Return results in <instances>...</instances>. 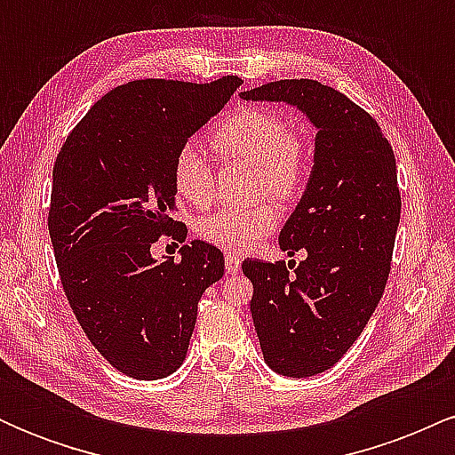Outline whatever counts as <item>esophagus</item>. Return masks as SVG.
I'll return each instance as SVG.
<instances>
[{
    "label": "esophagus",
    "mask_w": 455,
    "mask_h": 455,
    "mask_svg": "<svg viewBox=\"0 0 455 455\" xmlns=\"http://www.w3.org/2000/svg\"><path fill=\"white\" fill-rule=\"evenodd\" d=\"M224 267H227L228 274H239V269H242V257L228 252L227 257H224Z\"/></svg>",
    "instance_id": "esophagus-1"
}]
</instances>
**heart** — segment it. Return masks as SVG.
Segmentation results:
<instances>
[{
    "label": "heart",
    "mask_w": 455,
    "mask_h": 455,
    "mask_svg": "<svg viewBox=\"0 0 455 455\" xmlns=\"http://www.w3.org/2000/svg\"><path fill=\"white\" fill-rule=\"evenodd\" d=\"M212 148L222 160L245 162L257 169V195L293 201L306 177V145L284 117L267 108H242L222 119L212 132ZM212 162L198 145L188 143L173 162V186L188 205L207 207L213 198ZM280 220L274 203L250 207H222L196 222L205 242L228 252H248Z\"/></svg>",
    "instance_id": "obj_1"
}]
</instances>
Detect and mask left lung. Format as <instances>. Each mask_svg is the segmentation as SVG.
<instances>
[{
	"mask_svg": "<svg viewBox=\"0 0 455 455\" xmlns=\"http://www.w3.org/2000/svg\"><path fill=\"white\" fill-rule=\"evenodd\" d=\"M239 98L286 102L316 128L315 164L278 239L291 257H307L295 274L284 263L242 265L265 362L282 377H315L362 336L387 284L400 222L394 149L362 107L318 81L286 78Z\"/></svg>",
	"mask_w": 455,
	"mask_h": 455,
	"instance_id": "8db88e82",
	"label": "left lung"
}]
</instances>
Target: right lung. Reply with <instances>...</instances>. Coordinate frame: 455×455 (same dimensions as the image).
<instances>
[{
  "label": "right lung",
  "instance_id": "1",
  "mask_svg": "<svg viewBox=\"0 0 455 455\" xmlns=\"http://www.w3.org/2000/svg\"><path fill=\"white\" fill-rule=\"evenodd\" d=\"M239 76L148 78L115 87L76 124L53 166L49 235L64 293L98 353L119 372L156 380L186 359L196 307L224 274L218 248L195 239L158 263L175 220L177 151L222 111Z\"/></svg>",
  "mask_w": 455,
  "mask_h": 455
}]
</instances>
